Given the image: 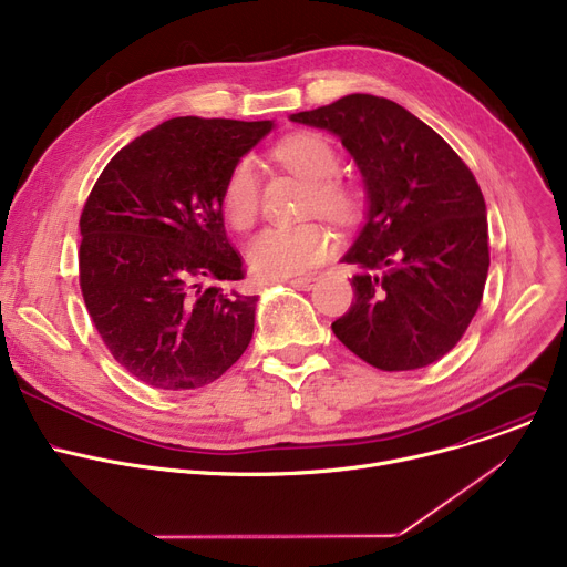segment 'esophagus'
I'll use <instances>...</instances> for the list:
<instances>
[{
    "label": "esophagus",
    "instance_id": "34e87169",
    "mask_svg": "<svg viewBox=\"0 0 567 567\" xmlns=\"http://www.w3.org/2000/svg\"><path fill=\"white\" fill-rule=\"evenodd\" d=\"M315 282H317V278H315V276H303V278H293V280H289V285H291L293 289H300V291H308V289H312V287H315Z\"/></svg>",
    "mask_w": 567,
    "mask_h": 567
}]
</instances>
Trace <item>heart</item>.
<instances>
[{"label":"heart","instance_id":"obj_1","mask_svg":"<svg viewBox=\"0 0 567 567\" xmlns=\"http://www.w3.org/2000/svg\"><path fill=\"white\" fill-rule=\"evenodd\" d=\"M276 159L312 182L310 209L330 218H349L355 209L351 188L339 182V155L321 134H293L274 150ZM220 207L237 230H248L259 214V175L250 159L239 162L223 186ZM334 248V235L321 223L269 225L246 248L248 269L259 280H285L321 264Z\"/></svg>","mask_w":567,"mask_h":567}]
</instances>
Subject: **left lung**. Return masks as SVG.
Here are the masks:
<instances>
[{"label": "left lung", "mask_w": 567, "mask_h": 567, "mask_svg": "<svg viewBox=\"0 0 567 567\" xmlns=\"http://www.w3.org/2000/svg\"><path fill=\"white\" fill-rule=\"evenodd\" d=\"M334 134L367 194L355 300L332 323L349 351L383 371L426 367L458 344L476 315L489 267L485 200L449 143L401 104L367 93L291 113Z\"/></svg>", "instance_id": "8db88e82"}]
</instances>
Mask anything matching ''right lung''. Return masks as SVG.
Wrapping results in <instances>:
<instances>
[{
  "label": "right lung",
  "mask_w": 567,
  "mask_h": 567,
  "mask_svg": "<svg viewBox=\"0 0 567 567\" xmlns=\"http://www.w3.org/2000/svg\"><path fill=\"white\" fill-rule=\"evenodd\" d=\"M274 121L171 118L125 145L95 182L80 233V285L102 342L157 390L214 383L248 349L257 296L220 196Z\"/></svg>",
  "instance_id": "obj_1"
}]
</instances>
